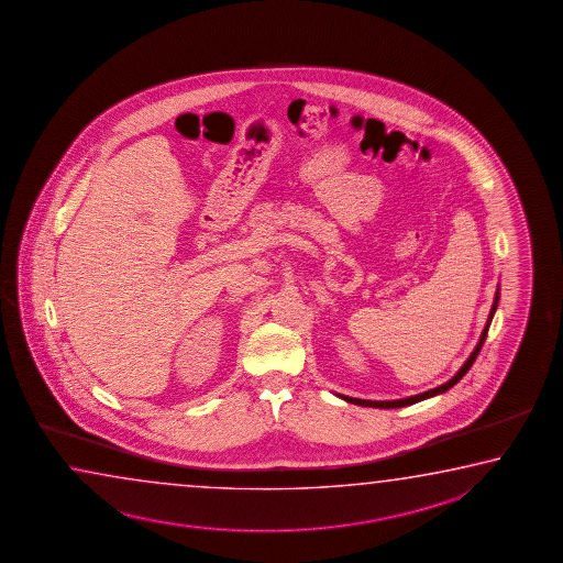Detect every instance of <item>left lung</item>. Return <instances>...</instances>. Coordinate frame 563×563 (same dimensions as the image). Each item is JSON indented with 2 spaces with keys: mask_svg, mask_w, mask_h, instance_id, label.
Masks as SVG:
<instances>
[{
  "mask_svg": "<svg viewBox=\"0 0 563 563\" xmlns=\"http://www.w3.org/2000/svg\"><path fill=\"white\" fill-rule=\"evenodd\" d=\"M500 289H496L495 301H493V307H490V313H488V319H486L485 329H483V333H481V339H478L477 346H475V351L471 353L465 364L459 368L457 374L451 378V380L445 382V384H441L438 388H433V390L421 391L418 396H410V398H401V400H388V401H372V400H361V398H351V396H343V394H336L339 398H343L344 401H349V404H356V406H366V408H384V410H390V408H404V406H411V404H416V401L428 400V398H433V396H438V394H443V391H448L449 388H453L455 384H457L465 374H467L468 368L473 366V363L477 361L478 353H481V349H483V344H485L486 333H488V327H490V321H493V317L496 313V307H498V299H500Z\"/></svg>",
  "mask_w": 563,
  "mask_h": 563,
  "instance_id": "left-lung-1",
  "label": "left lung"
}]
</instances>
